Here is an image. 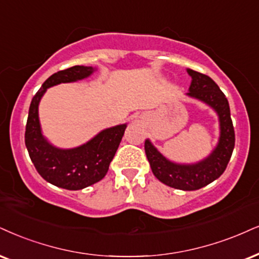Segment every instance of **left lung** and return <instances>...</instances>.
I'll return each mask as SVG.
<instances>
[{"instance_id":"1","label":"left lung","mask_w":259,"mask_h":259,"mask_svg":"<svg viewBox=\"0 0 259 259\" xmlns=\"http://www.w3.org/2000/svg\"><path fill=\"white\" fill-rule=\"evenodd\" d=\"M192 76L187 96L211 107L219 115V144L205 159L194 164H179L164 157L149 139L145 140V154L152 173L167 186L183 191L199 190L219 179L227 168L235 144L234 127L228 100L210 76L187 69Z\"/></svg>"}]
</instances>
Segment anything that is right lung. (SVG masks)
I'll return each mask as SVG.
<instances>
[{
	"label": "right lung",
	"mask_w": 259,
	"mask_h": 259,
	"mask_svg": "<svg viewBox=\"0 0 259 259\" xmlns=\"http://www.w3.org/2000/svg\"><path fill=\"white\" fill-rule=\"evenodd\" d=\"M95 68L73 66L54 73L33 96L28 110L25 131V144L32 163L44 180L66 190L76 191L91 186L107 174L111 159L119 148L127 124H117L103 130L84 145L74 149H59L41 135L38 104L47 89L61 82H72L88 78Z\"/></svg>",
	"instance_id": "obj_1"
}]
</instances>
